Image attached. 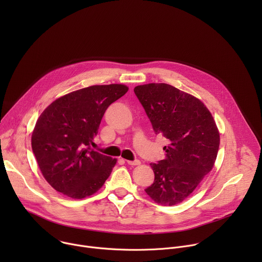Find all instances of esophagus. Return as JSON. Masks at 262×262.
Returning a JSON list of instances; mask_svg holds the SVG:
<instances>
[{
	"label": "esophagus",
	"mask_w": 262,
	"mask_h": 262,
	"mask_svg": "<svg viewBox=\"0 0 262 262\" xmlns=\"http://www.w3.org/2000/svg\"><path fill=\"white\" fill-rule=\"evenodd\" d=\"M126 163L130 166H138L141 164V162L139 160H135V161H126Z\"/></svg>",
	"instance_id": "1"
}]
</instances>
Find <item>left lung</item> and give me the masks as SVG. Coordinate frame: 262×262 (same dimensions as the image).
Segmentation results:
<instances>
[{"label":"left lung","instance_id":"1","mask_svg":"<svg viewBox=\"0 0 262 262\" xmlns=\"http://www.w3.org/2000/svg\"><path fill=\"white\" fill-rule=\"evenodd\" d=\"M134 91L155 133L169 140L165 160L150 164L155 181L145 192L161 205L178 204L211 171L220 146L217 127L200 99L171 85L146 84Z\"/></svg>","mask_w":262,"mask_h":262}]
</instances>
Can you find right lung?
I'll list each match as a JSON object with an SVG mask.
<instances>
[{"label":"right lung","mask_w":262,"mask_h":262,"mask_svg":"<svg viewBox=\"0 0 262 262\" xmlns=\"http://www.w3.org/2000/svg\"><path fill=\"white\" fill-rule=\"evenodd\" d=\"M127 90L121 84L90 86L56 99L42 112L32 134V149L57 192L83 199L103 185L117 160L91 145L105 110Z\"/></svg>","instance_id":"right-lung-1"}]
</instances>
